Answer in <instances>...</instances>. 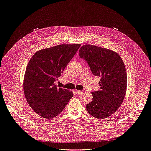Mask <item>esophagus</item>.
<instances>
[{
    "label": "esophagus",
    "instance_id": "34e87169",
    "mask_svg": "<svg viewBox=\"0 0 151 151\" xmlns=\"http://www.w3.org/2000/svg\"><path fill=\"white\" fill-rule=\"evenodd\" d=\"M76 92L77 93V94H78V95H81L83 93L82 91H80V90H76Z\"/></svg>",
    "mask_w": 151,
    "mask_h": 151
}]
</instances>
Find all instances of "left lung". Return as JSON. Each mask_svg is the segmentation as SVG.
<instances>
[{"mask_svg": "<svg viewBox=\"0 0 151 151\" xmlns=\"http://www.w3.org/2000/svg\"><path fill=\"white\" fill-rule=\"evenodd\" d=\"M79 56L93 74L101 78L99 90L91 92L92 101L86 108L95 118L106 119L119 108L125 96L127 75L123 60L111 50L89 44L81 47Z\"/></svg>", "mask_w": 151, "mask_h": 151, "instance_id": "left-lung-1", "label": "left lung"}]
</instances>
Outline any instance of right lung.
<instances>
[{"instance_id":"1","label":"right lung","mask_w":151,"mask_h":151,"mask_svg":"<svg viewBox=\"0 0 151 151\" xmlns=\"http://www.w3.org/2000/svg\"><path fill=\"white\" fill-rule=\"evenodd\" d=\"M81 44H61L35 52L25 71L23 90L26 101L39 116L52 119L60 114L73 96L57 87L58 79Z\"/></svg>"}]
</instances>
